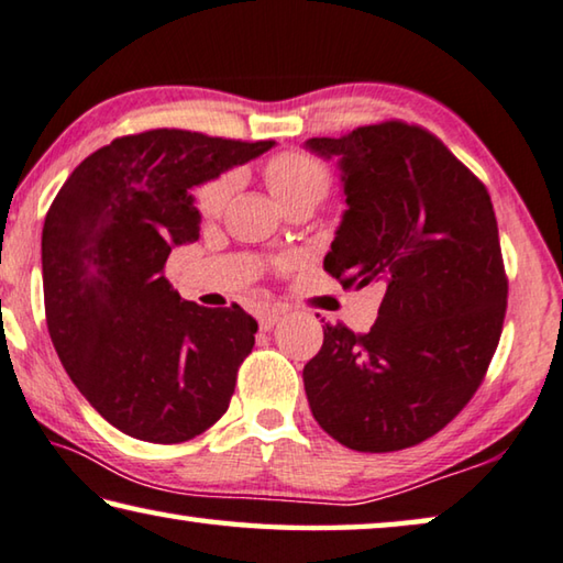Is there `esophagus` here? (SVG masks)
I'll list each match as a JSON object with an SVG mask.
<instances>
[{"label":"esophagus","instance_id":"1","mask_svg":"<svg viewBox=\"0 0 563 563\" xmlns=\"http://www.w3.org/2000/svg\"><path fill=\"white\" fill-rule=\"evenodd\" d=\"M283 316H285V308H280V306L263 308V310H257V323H261V330H271Z\"/></svg>","mask_w":563,"mask_h":563}]
</instances>
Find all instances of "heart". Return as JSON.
<instances>
[{"instance_id":"1","label":"heart","mask_w":563,"mask_h":563,"mask_svg":"<svg viewBox=\"0 0 563 563\" xmlns=\"http://www.w3.org/2000/svg\"><path fill=\"white\" fill-rule=\"evenodd\" d=\"M265 180L275 192V198L285 208H290L296 202L323 200L330 192V185H333V173L313 153H306V150H285V153L273 155L265 163ZM235 173H222L212 177V180L202 183L195 190V208H198L202 218H218L228 208L230 198L235 195Z\"/></svg>"}]
</instances>
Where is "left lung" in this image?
<instances>
[{"mask_svg":"<svg viewBox=\"0 0 563 563\" xmlns=\"http://www.w3.org/2000/svg\"><path fill=\"white\" fill-rule=\"evenodd\" d=\"M306 147L343 173L347 210L325 273L383 290L368 333L325 323L302 368L310 410L353 451L410 449L474 398L501 338L508 278L490 195L418 124L386 120Z\"/></svg>","mask_w":563,"mask_h":563,"instance_id":"left-lung-1","label":"left lung"}]
</instances>
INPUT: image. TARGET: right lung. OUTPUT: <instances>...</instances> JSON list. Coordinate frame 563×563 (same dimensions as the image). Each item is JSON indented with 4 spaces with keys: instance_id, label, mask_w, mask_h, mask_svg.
I'll list each match as a JSON object with an SVG mask.
<instances>
[{
    "instance_id": "add662e5",
    "label": "right lung",
    "mask_w": 563,
    "mask_h": 563,
    "mask_svg": "<svg viewBox=\"0 0 563 563\" xmlns=\"http://www.w3.org/2000/svg\"><path fill=\"white\" fill-rule=\"evenodd\" d=\"M190 130H147L85 157L42 228L49 338L89 406L150 443L190 441L225 413L257 323L202 308L165 278L173 245L198 240L190 187L271 150Z\"/></svg>"
}]
</instances>
